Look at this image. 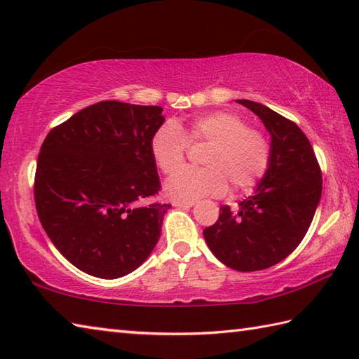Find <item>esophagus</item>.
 Masks as SVG:
<instances>
[{
  "instance_id": "obj_1",
  "label": "esophagus",
  "mask_w": 359,
  "mask_h": 359,
  "mask_svg": "<svg viewBox=\"0 0 359 359\" xmlns=\"http://www.w3.org/2000/svg\"><path fill=\"white\" fill-rule=\"evenodd\" d=\"M172 205L174 207H185V208H189L194 205L193 201H172Z\"/></svg>"
}]
</instances>
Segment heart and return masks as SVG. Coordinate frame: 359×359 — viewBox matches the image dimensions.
I'll list each match as a JSON object with an SVG mask.
<instances>
[{
    "mask_svg": "<svg viewBox=\"0 0 359 359\" xmlns=\"http://www.w3.org/2000/svg\"><path fill=\"white\" fill-rule=\"evenodd\" d=\"M189 143L210 144L202 160L205 168H188L168 180L165 189L174 199L221 196L227 182L233 191H249L269 170V138L233 111L216 110L194 118L185 135L177 124H161L151 138V154L160 171L166 175L180 171Z\"/></svg>",
    "mask_w": 359,
    "mask_h": 359,
    "instance_id": "1",
    "label": "heart"
}]
</instances>
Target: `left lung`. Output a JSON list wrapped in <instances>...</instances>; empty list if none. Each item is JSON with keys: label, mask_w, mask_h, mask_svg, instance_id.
<instances>
[{"label": "left lung", "mask_w": 359, "mask_h": 359, "mask_svg": "<svg viewBox=\"0 0 359 359\" xmlns=\"http://www.w3.org/2000/svg\"><path fill=\"white\" fill-rule=\"evenodd\" d=\"M254 111L271 133V165L254 196L236 210L221 205L203 230L213 255L241 272L268 269L304 240L322 194V172L310 140L296 123L263 104L236 100Z\"/></svg>", "instance_id": "obj_1"}]
</instances>
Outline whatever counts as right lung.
Returning <instances> with one entry per match:
<instances>
[{"label": "right lung", "mask_w": 359, "mask_h": 359, "mask_svg": "<svg viewBox=\"0 0 359 359\" xmlns=\"http://www.w3.org/2000/svg\"><path fill=\"white\" fill-rule=\"evenodd\" d=\"M158 105L101 101L55 126L40 147L34 199L41 227L77 269L100 278L135 271L160 238L170 203L151 138Z\"/></svg>", "instance_id": "obj_1"}]
</instances>
